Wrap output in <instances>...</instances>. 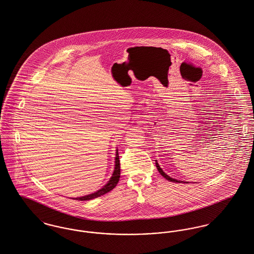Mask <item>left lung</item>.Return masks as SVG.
<instances>
[{
    "mask_svg": "<svg viewBox=\"0 0 254 254\" xmlns=\"http://www.w3.org/2000/svg\"><path fill=\"white\" fill-rule=\"evenodd\" d=\"M155 165H156V168H157V170H158V172L161 174V176H163L167 181H169V182H172V183H179V184H181V183H184L185 184V182H181V181H178V180H175V179H173V178H171V177H169L167 174H165L164 172H163V170H162L161 168H160V166H159V164H158V162L157 160H155ZM188 184V183H187Z\"/></svg>",
    "mask_w": 254,
    "mask_h": 254,
    "instance_id": "1",
    "label": "left lung"
}]
</instances>
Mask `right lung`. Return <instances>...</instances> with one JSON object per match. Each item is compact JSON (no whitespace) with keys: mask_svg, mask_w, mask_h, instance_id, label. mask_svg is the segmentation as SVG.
I'll return each mask as SVG.
<instances>
[{"mask_svg":"<svg viewBox=\"0 0 254 254\" xmlns=\"http://www.w3.org/2000/svg\"><path fill=\"white\" fill-rule=\"evenodd\" d=\"M116 165H115V170H114V173H113V176L111 177L110 181L107 183V185H104L101 189L97 190L96 192L91 193V194H88V195H85V196H82V197H77L75 198V200L77 201H88V200H92L95 198H98L108 192H110L111 190H113L116 185L118 184V181H119V178H120V163H119V156H118V149H116Z\"/></svg>","mask_w":254,"mask_h":254,"instance_id":"1","label":"right lung"}]
</instances>
